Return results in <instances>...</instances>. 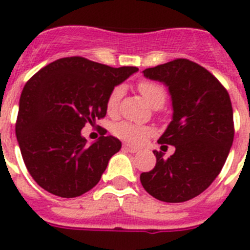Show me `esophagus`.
<instances>
[{
	"label": "esophagus",
	"mask_w": 250,
	"mask_h": 250,
	"mask_svg": "<svg viewBox=\"0 0 250 250\" xmlns=\"http://www.w3.org/2000/svg\"><path fill=\"white\" fill-rule=\"evenodd\" d=\"M123 149L125 150V151H129V152H138L139 151V147L136 146H132V145H129V144H124L123 145Z\"/></svg>",
	"instance_id": "34e87169"
}]
</instances>
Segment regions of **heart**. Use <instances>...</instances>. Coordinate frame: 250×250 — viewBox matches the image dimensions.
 Returning <instances> with one entry per match:
<instances>
[{"label":"heart","instance_id":"1","mask_svg":"<svg viewBox=\"0 0 250 250\" xmlns=\"http://www.w3.org/2000/svg\"><path fill=\"white\" fill-rule=\"evenodd\" d=\"M138 90L145 98V100L152 107H160L167 100V91L161 85L152 81L143 80L138 83ZM123 86H115L110 91L109 96L106 99V111L110 115L118 112L120 100L123 98ZM111 131L115 136H118L121 140H125L131 144H141L143 141L150 135L154 134V129L147 125H138L130 121H118L111 127Z\"/></svg>","mask_w":250,"mask_h":250}]
</instances>
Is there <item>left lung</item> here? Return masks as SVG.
<instances>
[{
  "mask_svg": "<svg viewBox=\"0 0 250 250\" xmlns=\"http://www.w3.org/2000/svg\"><path fill=\"white\" fill-rule=\"evenodd\" d=\"M150 80L164 83L173 101V120L154 150V169L141 173L145 190L161 202L183 203L209 188L228 158L234 139L233 107L224 86L207 68L187 59L144 70Z\"/></svg>",
  "mask_w": 250,
  "mask_h": 250,
  "instance_id": "1",
  "label": "left lung"
}]
</instances>
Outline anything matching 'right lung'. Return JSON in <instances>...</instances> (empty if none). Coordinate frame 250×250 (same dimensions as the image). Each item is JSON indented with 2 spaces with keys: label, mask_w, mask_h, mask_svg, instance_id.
<instances>
[{
  "label": "right lung",
  "mask_w": 250,
  "mask_h": 250,
  "mask_svg": "<svg viewBox=\"0 0 250 250\" xmlns=\"http://www.w3.org/2000/svg\"><path fill=\"white\" fill-rule=\"evenodd\" d=\"M136 71L72 56L48 63L26 83L16 136L28 173L42 189L75 198L100 182L121 141L101 136L87 146L81 129L105 118L110 91Z\"/></svg>",
  "instance_id": "1"
}]
</instances>
